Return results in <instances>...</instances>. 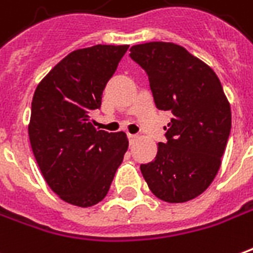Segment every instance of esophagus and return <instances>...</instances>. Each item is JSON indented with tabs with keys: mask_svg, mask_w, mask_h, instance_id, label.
<instances>
[{
	"mask_svg": "<svg viewBox=\"0 0 253 253\" xmlns=\"http://www.w3.org/2000/svg\"><path fill=\"white\" fill-rule=\"evenodd\" d=\"M137 135H134V134H128V142H130V145H132L135 141H137Z\"/></svg>",
	"mask_w": 253,
	"mask_h": 253,
	"instance_id": "1",
	"label": "esophagus"
}]
</instances>
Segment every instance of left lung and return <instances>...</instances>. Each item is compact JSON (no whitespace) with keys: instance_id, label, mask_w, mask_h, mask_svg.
<instances>
[{"instance_id":"left-lung-1","label":"left lung","mask_w":253,"mask_h":253,"mask_svg":"<svg viewBox=\"0 0 253 253\" xmlns=\"http://www.w3.org/2000/svg\"><path fill=\"white\" fill-rule=\"evenodd\" d=\"M130 57L146 72L156 108L169 111L167 142L141 164L151 192L167 203L200 196L216 176L230 135L231 111L211 67L171 42L134 45Z\"/></svg>"}]
</instances>
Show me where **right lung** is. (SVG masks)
Segmentation results:
<instances>
[{
    "label": "right lung",
    "instance_id": "1",
    "mask_svg": "<svg viewBox=\"0 0 253 253\" xmlns=\"http://www.w3.org/2000/svg\"><path fill=\"white\" fill-rule=\"evenodd\" d=\"M128 45L78 49L54 65L35 89L28 137L42 175L61 200L91 207L107 196L123 162V131L94 127L90 111L101 107L102 90Z\"/></svg>",
    "mask_w": 253,
    "mask_h": 253
}]
</instances>
